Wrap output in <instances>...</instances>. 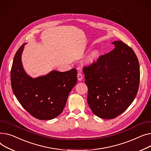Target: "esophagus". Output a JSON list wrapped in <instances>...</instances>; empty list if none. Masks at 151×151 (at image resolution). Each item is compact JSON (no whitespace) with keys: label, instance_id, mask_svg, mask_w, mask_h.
Segmentation results:
<instances>
[{"label":"esophagus","instance_id":"obj_1","mask_svg":"<svg viewBox=\"0 0 151 151\" xmlns=\"http://www.w3.org/2000/svg\"><path fill=\"white\" fill-rule=\"evenodd\" d=\"M83 76H82V74H81V73H78V74H77V78H78V80L79 81H81L83 79Z\"/></svg>","mask_w":151,"mask_h":151}]
</instances>
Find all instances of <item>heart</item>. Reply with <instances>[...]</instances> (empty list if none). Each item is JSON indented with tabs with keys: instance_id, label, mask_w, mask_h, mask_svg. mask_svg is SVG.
Returning a JSON list of instances; mask_svg holds the SVG:
<instances>
[{
	"instance_id": "obj_1",
	"label": "heart",
	"mask_w": 151,
	"mask_h": 151,
	"mask_svg": "<svg viewBox=\"0 0 151 151\" xmlns=\"http://www.w3.org/2000/svg\"><path fill=\"white\" fill-rule=\"evenodd\" d=\"M98 54H99L98 50H93L90 53L89 57H88V61H89V62H90V63H92V62H93L95 60V59L97 58Z\"/></svg>"
}]
</instances>
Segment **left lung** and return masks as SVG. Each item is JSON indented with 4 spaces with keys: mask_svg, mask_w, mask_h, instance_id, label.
I'll return each instance as SVG.
<instances>
[{
    "mask_svg": "<svg viewBox=\"0 0 151 151\" xmlns=\"http://www.w3.org/2000/svg\"><path fill=\"white\" fill-rule=\"evenodd\" d=\"M111 43L112 51L83 69L88 104L96 116L105 119L117 117L129 107L139 83V65L134 50L121 41Z\"/></svg>",
    "mask_w": 151,
    "mask_h": 151,
    "instance_id": "1",
    "label": "left lung"
}]
</instances>
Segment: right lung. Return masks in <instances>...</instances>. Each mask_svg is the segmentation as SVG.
Segmentation results:
<instances>
[{
  "label": "right lung",
  "instance_id": "1",
  "mask_svg": "<svg viewBox=\"0 0 151 151\" xmlns=\"http://www.w3.org/2000/svg\"><path fill=\"white\" fill-rule=\"evenodd\" d=\"M26 44L16 52L13 61L11 84L13 93L33 117L41 120L54 119L63 111L68 96L77 83V70H52L44 76L32 77L25 72L22 63Z\"/></svg>",
  "mask_w": 151,
  "mask_h": 151
}]
</instances>
